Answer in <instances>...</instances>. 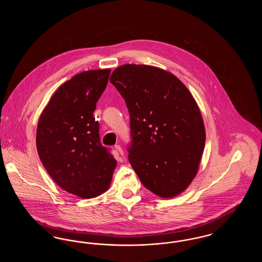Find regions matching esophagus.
Segmentation results:
<instances>
[{"mask_svg":"<svg viewBox=\"0 0 262 262\" xmlns=\"http://www.w3.org/2000/svg\"><path fill=\"white\" fill-rule=\"evenodd\" d=\"M115 148H116V150L118 151V153H119L120 155H124V151H123V148H122L120 145H116V146H115Z\"/></svg>","mask_w":262,"mask_h":262,"instance_id":"1","label":"esophagus"}]
</instances>
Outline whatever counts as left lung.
<instances>
[{"mask_svg": "<svg viewBox=\"0 0 262 262\" xmlns=\"http://www.w3.org/2000/svg\"><path fill=\"white\" fill-rule=\"evenodd\" d=\"M110 81L130 117L128 160L142 185L162 199L187 189L205 145L200 107L176 75L147 64L117 68Z\"/></svg>", "mask_w": 262, "mask_h": 262, "instance_id": "8db88e82", "label": "left lung"}]
</instances>
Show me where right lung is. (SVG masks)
<instances>
[{
    "label": "right lung",
    "instance_id": "obj_1",
    "mask_svg": "<svg viewBox=\"0 0 262 262\" xmlns=\"http://www.w3.org/2000/svg\"><path fill=\"white\" fill-rule=\"evenodd\" d=\"M110 73L90 70L73 76L55 91L38 121L41 162L59 187L81 199L104 193L117 166L100 142L99 124L93 117Z\"/></svg>",
    "mask_w": 262,
    "mask_h": 262
}]
</instances>
